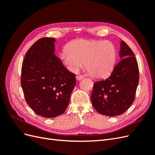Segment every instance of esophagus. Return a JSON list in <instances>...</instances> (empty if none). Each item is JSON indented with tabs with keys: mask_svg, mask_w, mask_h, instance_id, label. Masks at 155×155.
I'll list each match as a JSON object with an SVG mask.
<instances>
[{
	"mask_svg": "<svg viewBox=\"0 0 155 155\" xmlns=\"http://www.w3.org/2000/svg\"><path fill=\"white\" fill-rule=\"evenodd\" d=\"M83 78H84V76H83L81 74H78L76 76V79L78 80H81Z\"/></svg>",
	"mask_w": 155,
	"mask_h": 155,
	"instance_id": "esophagus-1",
	"label": "esophagus"
}]
</instances>
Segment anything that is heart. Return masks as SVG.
Masks as SVG:
<instances>
[{
	"label": "heart",
	"instance_id": "b5f03b06",
	"mask_svg": "<svg viewBox=\"0 0 155 155\" xmlns=\"http://www.w3.org/2000/svg\"><path fill=\"white\" fill-rule=\"evenodd\" d=\"M60 55L63 63L76 72L85 63L89 76L104 78L112 72L116 61L115 45L110 41L76 39L69 43Z\"/></svg>",
	"mask_w": 155,
	"mask_h": 155
}]
</instances>
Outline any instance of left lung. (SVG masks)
I'll use <instances>...</instances> for the list:
<instances>
[{
    "label": "left lung",
    "instance_id": "8db88e82",
    "mask_svg": "<svg viewBox=\"0 0 155 155\" xmlns=\"http://www.w3.org/2000/svg\"><path fill=\"white\" fill-rule=\"evenodd\" d=\"M120 46V61L109 78L94 83L91 96L96 110L109 116L120 115L129 109L139 81L138 65L133 51L124 41Z\"/></svg>",
    "mask_w": 155,
    "mask_h": 155
}]
</instances>
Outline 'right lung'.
<instances>
[{
    "mask_svg": "<svg viewBox=\"0 0 155 155\" xmlns=\"http://www.w3.org/2000/svg\"><path fill=\"white\" fill-rule=\"evenodd\" d=\"M55 39L41 38L27 51L21 69L25 100L45 118L63 114L76 85V74L69 72L54 54Z\"/></svg>",
    "mask_w": 155,
    "mask_h": 155,
    "instance_id": "obj_1",
    "label": "right lung"
}]
</instances>
